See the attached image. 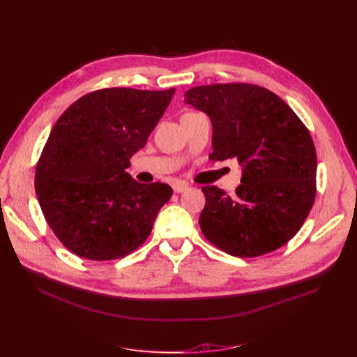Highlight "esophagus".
Listing matches in <instances>:
<instances>
[{
	"label": "esophagus",
	"mask_w": 357,
	"mask_h": 357,
	"mask_svg": "<svg viewBox=\"0 0 357 357\" xmlns=\"http://www.w3.org/2000/svg\"><path fill=\"white\" fill-rule=\"evenodd\" d=\"M172 188H174V192L181 194V192H183L186 188H188V183H185V182L178 181V182H175V183L172 185Z\"/></svg>",
	"instance_id": "1"
}]
</instances>
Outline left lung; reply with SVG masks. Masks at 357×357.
<instances>
[{"label":"left lung","mask_w":357,"mask_h":357,"mask_svg":"<svg viewBox=\"0 0 357 357\" xmlns=\"http://www.w3.org/2000/svg\"><path fill=\"white\" fill-rule=\"evenodd\" d=\"M185 102L213 123L210 159L236 158V195L202 186L199 227L231 256L256 257L299 231L315 199L317 155L308 128L272 91L253 84H214L185 92Z\"/></svg>","instance_id":"8db88e82"}]
</instances>
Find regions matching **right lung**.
I'll list each match as a JSON object with an SVG mask.
<instances>
[{
	"instance_id": "right-lung-1",
	"label": "right lung",
	"mask_w": 357,
	"mask_h": 357,
	"mask_svg": "<svg viewBox=\"0 0 357 357\" xmlns=\"http://www.w3.org/2000/svg\"><path fill=\"white\" fill-rule=\"evenodd\" d=\"M175 93L104 88L75 101L53 126L36 167L43 215L62 245L88 260H114L142 246L171 199L162 182L126 169Z\"/></svg>"
}]
</instances>
